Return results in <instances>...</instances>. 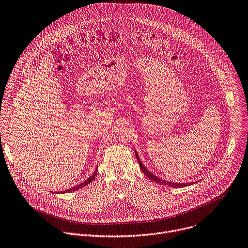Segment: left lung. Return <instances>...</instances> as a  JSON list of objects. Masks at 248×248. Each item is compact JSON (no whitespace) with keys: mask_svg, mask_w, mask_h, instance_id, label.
<instances>
[{"mask_svg":"<svg viewBox=\"0 0 248 248\" xmlns=\"http://www.w3.org/2000/svg\"><path fill=\"white\" fill-rule=\"evenodd\" d=\"M135 154H136L137 160H138V162H139V166H140V168H141L142 171H143V172H144V174H146V176H148L151 180H154L155 182H156V183H160V184H162V185H168V186H171V187H175V188H181V187H184V186H188V185L193 184V182H192V183H173V182H170V181L163 180V179H160V178L156 177L155 175H154L153 173H151V172H150V171H149V170H148L143 166L142 161L140 160L139 155L137 154V152H135Z\"/></svg>","mask_w":248,"mask_h":248,"instance_id":"8db88e82","label":"left lung"}]
</instances>
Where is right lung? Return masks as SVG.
<instances>
[{"mask_svg":"<svg viewBox=\"0 0 248 248\" xmlns=\"http://www.w3.org/2000/svg\"><path fill=\"white\" fill-rule=\"evenodd\" d=\"M96 174H97V169L95 170V171L93 172V174H92L86 181L81 182L80 184H78V185H77V186H75V187H72V188H70V189H68V190L61 191V193H68V192H73V191H76V190H78V189H79V188H82V187L87 186L88 184H90L91 182H93V180L95 178V175H96Z\"/></svg>","mask_w":248,"mask_h":248,"instance_id":"obj_1","label":"right lung"}]
</instances>
